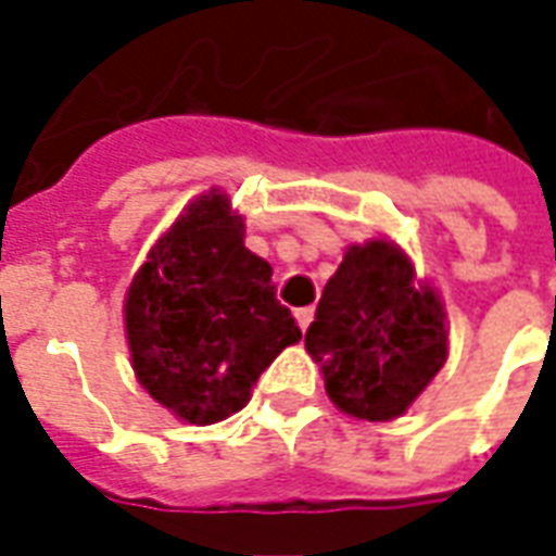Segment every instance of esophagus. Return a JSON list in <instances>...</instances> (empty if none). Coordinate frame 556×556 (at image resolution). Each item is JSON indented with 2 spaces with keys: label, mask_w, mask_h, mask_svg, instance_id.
Masks as SVG:
<instances>
[{
  "label": "esophagus",
  "mask_w": 556,
  "mask_h": 556,
  "mask_svg": "<svg viewBox=\"0 0 556 556\" xmlns=\"http://www.w3.org/2000/svg\"><path fill=\"white\" fill-rule=\"evenodd\" d=\"M313 315H315L313 306H301V309L294 313V318H298V325H301V330H306V327L313 325Z\"/></svg>",
  "instance_id": "34e87169"
}]
</instances>
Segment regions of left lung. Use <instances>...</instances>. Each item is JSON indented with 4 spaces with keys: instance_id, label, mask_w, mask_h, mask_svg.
<instances>
[{
    "instance_id": "obj_1",
    "label": "left lung",
    "mask_w": 556,
    "mask_h": 556,
    "mask_svg": "<svg viewBox=\"0 0 556 556\" xmlns=\"http://www.w3.org/2000/svg\"><path fill=\"white\" fill-rule=\"evenodd\" d=\"M306 351L321 363L337 408L369 422L393 419L446 363L443 306L414 282L393 243L351 247L321 291Z\"/></svg>"
}]
</instances>
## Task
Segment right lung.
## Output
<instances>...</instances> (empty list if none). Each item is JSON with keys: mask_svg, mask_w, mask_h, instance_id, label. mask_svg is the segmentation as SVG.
Listing matches in <instances>:
<instances>
[{"mask_svg": "<svg viewBox=\"0 0 556 556\" xmlns=\"http://www.w3.org/2000/svg\"><path fill=\"white\" fill-rule=\"evenodd\" d=\"M270 274L243 247V219L226 195H199L184 207L125 303L130 361L151 399L195 426L250 402L258 375L301 339Z\"/></svg>", "mask_w": 556, "mask_h": 556, "instance_id": "add662e5", "label": "right lung"}]
</instances>
